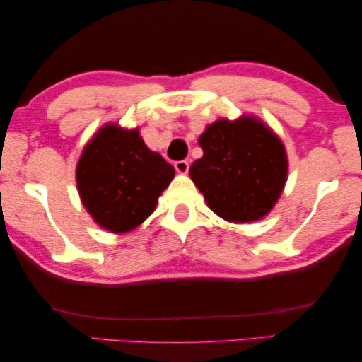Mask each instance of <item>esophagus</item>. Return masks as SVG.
I'll use <instances>...</instances> for the list:
<instances>
[{
    "instance_id": "obj_1",
    "label": "esophagus",
    "mask_w": 362,
    "mask_h": 362,
    "mask_svg": "<svg viewBox=\"0 0 362 362\" xmlns=\"http://www.w3.org/2000/svg\"><path fill=\"white\" fill-rule=\"evenodd\" d=\"M175 168H176L177 173L186 175L189 171V162H187V160H177V162H175Z\"/></svg>"
}]
</instances>
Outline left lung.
<instances>
[{"label": "left lung", "mask_w": 362, "mask_h": 362, "mask_svg": "<svg viewBox=\"0 0 362 362\" xmlns=\"http://www.w3.org/2000/svg\"><path fill=\"white\" fill-rule=\"evenodd\" d=\"M204 156L189 168L194 185L223 220H262L287 181L282 141L258 118L218 120L200 134Z\"/></svg>", "instance_id": "8db88e82"}]
</instances>
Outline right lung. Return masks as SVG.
Segmentation results:
<instances>
[{
    "mask_svg": "<svg viewBox=\"0 0 362 362\" xmlns=\"http://www.w3.org/2000/svg\"><path fill=\"white\" fill-rule=\"evenodd\" d=\"M175 168L144 144L138 129L105 125L94 134L76 165V186L100 228L123 234L156 210Z\"/></svg>",
    "mask_w": 362,
    "mask_h": 362,
    "instance_id": "1",
    "label": "right lung"
}]
</instances>
